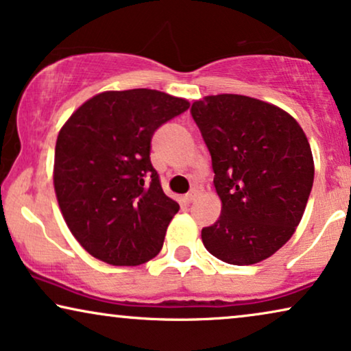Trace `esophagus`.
I'll use <instances>...</instances> for the list:
<instances>
[{
	"instance_id": "1",
	"label": "esophagus",
	"mask_w": 351,
	"mask_h": 351,
	"mask_svg": "<svg viewBox=\"0 0 351 351\" xmlns=\"http://www.w3.org/2000/svg\"><path fill=\"white\" fill-rule=\"evenodd\" d=\"M196 195H198V191L193 190V191H190V193H186L184 199L186 201V203H191V201H193V199L196 198Z\"/></svg>"
}]
</instances>
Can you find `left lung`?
I'll list each match as a JSON object with an SVG mask.
<instances>
[{
    "mask_svg": "<svg viewBox=\"0 0 351 351\" xmlns=\"http://www.w3.org/2000/svg\"><path fill=\"white\" fill-rule=\"evenodd\" d=\"M191 114L213 158L222 214L204 247L232 265L271 257L305 213L315 162L304 129L276 105L239 94L206 95Z\"/></svg>",
    "mask_w": 351,
    "mask_h": 351,
    "instance_id": "8db88e82",
    "label": "left lung"
}]
</instances>
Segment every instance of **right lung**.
Listing matches in <instances>:
<instances>
[{
  "label": "right lung",
  "mask_w": 351,
  "mask_h": 351,
  "mask_svg": "<svg viewBox=\"0 0 351 351\" xmlns=\"http://www.w3.org/2000/svg\"><path fill=\"white\" fill-rule=\"evenodd\" d=\"M186 99L155 89L104 90L60 128L54 190L76 241L114 267H136L161 251L179 203L150 161L153 132L184 113Z\"/></svg>",
  "instance_id": "1"
}]
</instances>
